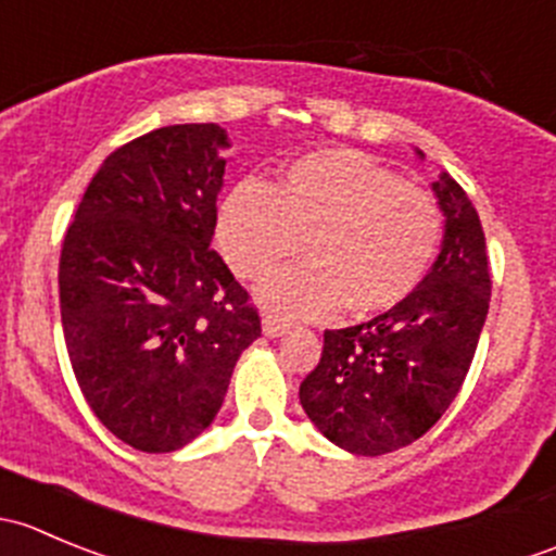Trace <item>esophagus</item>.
Wrapping results in <instances>:
<instances>
[{"mask_svg":"<svg viewBox=\"0 0 556 556\" xmlns=\"http://www.w3.org/2000/svg\"><path fill=\"white\" fill-rule=\"evenodd\" d=\"M290 325L285 319H279L277 314H263V333L266 336H282Z\"/></svg>","mask_w":556,"mask_h":556,"instance_id":"esophagus-1","label":"esophagus"}]
</instances>
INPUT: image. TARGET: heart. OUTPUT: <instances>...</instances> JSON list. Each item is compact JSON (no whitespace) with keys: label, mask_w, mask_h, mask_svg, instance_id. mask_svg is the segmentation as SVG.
<instances>
[{"label":"heart","mask_w":556,"mask_h":556,"mask_svg":"<svg viewBox=\"0 0 556 556\" xmlns=\"http://www.w3.org/2000/svg\"><path fill=\"white\" fill-rule=\"evenodd\" d=\"M444 233L439 199L352 150L293 161L277 188L255 177L233 185L217 215V244L244 279L288 257L312 261L274 274L261 295L299 317L401 304L428 274Z\"/></svg>","instance_id":"heart-1"}]
</instances>
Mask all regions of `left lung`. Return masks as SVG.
I'll use <instances>...</instances> for the list:
<instances>
[{"instance_id": "obj_1", "label": "left lung", "mask_w": 556, "mask_h": 556, "mask_svg": "<svg viewBox=\"0 0 556 556\" xmlns=\"http://www.w3.org/2000/svg\"><path fill=\"white\" fill-rule=\"evenodd\" d=\"M444 247L408 299L368 323L325 330L323 355L301 382V406L341 450L395 452L428 433L468 377L486 309L484 228L452 177L433 185Z\"/></svg>"}]
</instances>
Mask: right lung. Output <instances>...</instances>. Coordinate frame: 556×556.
Wrapping results in <instances>:
<instances>
[{
    "mask_svg": "<svg viewBox=\"0 0 556 556\" xmlns=\"http://www.w3.org/2000/svg\"><path fill=\"white\" fill-rule=\"evenodd\" d=\"M228 139L215 123L121 144L61 244V325L99 422L139 452H174L215 419L261 336L250 293L212 250Z\"/></svg>",
    "mask_w": 556,
    "mask_h": 556,
    "instance_id": "add662e5",
    "label": "right lung"
}]
</instances>
